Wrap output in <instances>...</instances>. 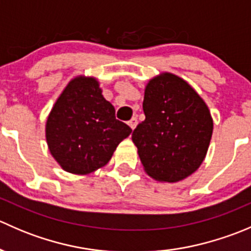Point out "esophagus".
Masks as SVG:
<instances>
[{
	"label": "esophagus",
	"instance_id": "34e87169",
	"mask_svg": "<svg viewBox=\"0 0 251 251\" xmlns=\"http://www.w3.org/2000/svg\"><path fill=\"white\" fill-rule=\"evenodd\" d=\"M137 123H138L137 118H132L130 121H128V125H130V127L132 128V130H135L136 126H137Z\"/></svg>",
	"mask_w": 251,
	"mask_h": 251
}]
</instances>
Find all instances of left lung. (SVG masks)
<instances>
[{
    "label": "left lung",
    "mask_w": 251,
    "mask_h": 251,
    "mask_svg": "<svg viewBox=\"0 0 251 251\" xmlns=\"http://www.w3.org/2000/svg\"><path fill=\"white\" fill-rule=\"evenodd\" d=\"M142 121L132 133L144 171L159 182L182 181L204 161L214 121L197 91L173 73L151 77L144 88Z\"/></svg>",
    "instance_id": "8db88e82"
}]
</instances>
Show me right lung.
<instances>
[{"label":"right lung","mask_w":251,"mask_h":251,"mask_svg":"<svg viewBox=\"0 0 251 251\" xmlns=\"http://www.w3.org/2000/svg\"><path fill=\"white\" fill-rule=\"evenodd\" d=\"M131 132L115 119V109L103 97L100 81L85 75L69 81L46 121L50 153L63 170L74 175H88L107 165Z\"/></svg>","instance_id":"1"}]
</instances>
